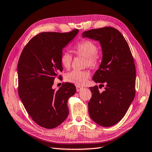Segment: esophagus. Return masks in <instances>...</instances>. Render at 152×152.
Instances as JSON below:
<instances>
[{"mask_svg": "<svg viewBox=\"0 0 152 152\" xmlns=\"http://www.w3.org/2000/svg\"><path fill=\"white\" fill-rule=\"evenodd\" d=\"M82 89H83V87L79 86V85H76V91H77V92H80V91H81V90H82Z\"/></svg>", "mask_w": 152, "mask_h": 152, "instance_id": "34e87169", "label": "esophagus"}]
</instances>
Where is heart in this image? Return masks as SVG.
Masks as SVG:
<instances>
[{
    "mask_svg": "<svg viewBox=\"0 0 152 152\" xmlns=\"http://www.w3.org/2000/svg\"><path fill=\"white\" fill-rule=\"evenodd\" d=\"M74 52L78 55L85 58V66L91 68L98 67L100 61V57L98 53V48L94 42L85 40L77 42L74 46ZM72 56L67 52L62 53L60 57V63L65 69L70 68L71 65ZM90 77V72L87 70L84 71H72L65 75V80L69 83L82 85L87 82Z\"/></svg>",
    "mask_w": 152,
    "mask_h": 152,
    "instance_id": "b5f03b06",
    "label": "heart"
}]
</instances>
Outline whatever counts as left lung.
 Masks as SVG:
<instances>
[{
    "instance_id": "obj_1",
    "label": "left lung",
    "mask_w": 152,
    "mask_h": 152,
    "mask_svg": "<svg viewBox=\"0 0 152 152\" xmlns=\"http://www.w3.org/2000/svg\"><path fill=\"white\" fill-rule=\"evenodd\" d=\"M83 38L99 41L103 58L92 79L103 86L90 87L92 98L88 103L91 119L100 126L108 127L119 122L126 114L135 94L136 71L127 42L118 29L112 27L84 31Z\"/></svg>"
}]
</instances>
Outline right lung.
Instances as JSON below:
<instances>
[{
	"instance_id": "right-lung-1",
	"label": "right lung",
	"mask_w": 152,
	"mask_h": 152,
	"mask_svg": "<svg viewBox=\"0 0 152 152\" xmlns=\"http://www.w3.org/2000/svg\"><path fill=\"white\" fill-rule=\"evenodd\" d=\"M78 31L38 34L28 43L19 58V97L31 118L43 128H56L69 115L67 101L76 93L75 85L65 83L58 91L53 85L58 73L63 71L62 50Z\"/></svg>"
}]
</instances>
